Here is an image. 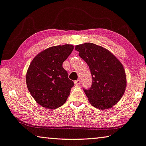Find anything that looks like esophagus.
I'll return each mask as SVG.
<instances>
[{
	"mask_svg": "<svg viewBox=\"0 0 146 146\" xmlns=\"http://www.w3.org/2000/svg\"><path fill=\"white\" fill-rule=\"evenodd\" d=\"M74 84L76 85H81V80H78L74 82Z\"/></svg>",
	"mask_w": 146,
	"mask_h": 146,
	"instance_id": "1",
	"label": "esophagus"
}]
</instances>
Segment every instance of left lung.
<instances>
[{
  "label": "left lung",
  "mask_w": 146,
  "mask_h": 146,
  "mask_svg": "<svg viewBox=\"0 0 146 146\" xmlns=\"http://www.w3.org/2000/svg\"><path fill=\"white\" fill-rule=\"evenodd\" d=\"M75 50L89 66L92 85L84 89L90 104L99 109L111 108L125 92L126 76L122 64L108 50L92 42L76 45Z\"/></svg>",
  "instance_id": "left-lung-1"
}]
</instances>
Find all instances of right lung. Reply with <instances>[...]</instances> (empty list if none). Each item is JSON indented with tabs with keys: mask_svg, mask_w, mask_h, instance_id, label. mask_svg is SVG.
I'll return each instance as SVG.
<instances>
[{
	"mask_svg": "<svg viewBox=\"0 0 146 146\" xmlns=\"http://www.w3.org/2000/svg\"><path fill=\"white\" fill-rule=\"evenodd\" d=\"M73 49V45L68 44L50 47L31 62L26 82L32 96L40 106L54 109L66 102L74 82L68 79L63 63Z\"/></svg>",
	"mask_w": 146,
	"mask_h": 146,
	"instance_id": "1",
	"label": "right lung"
}]
</instances>
